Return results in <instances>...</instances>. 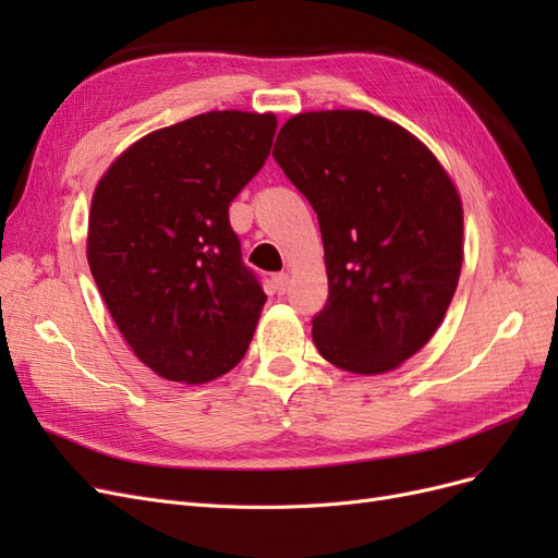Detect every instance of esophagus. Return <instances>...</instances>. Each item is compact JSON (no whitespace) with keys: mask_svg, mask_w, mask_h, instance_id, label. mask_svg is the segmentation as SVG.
<instances>
[{"mask_svg":"<svg viewBox=\"0 0 558 558\" xmlns=\"http://www.w3.org/2000/svg\"><path fill=\"white\" fill-rule=\"evenodd\" d=\"M289 283H291V279H289V275H286V272H279V275H275V279H272V286H275L277 295H283L286 291H289Z\"/></svg>","mask_w":558,"mask_h":558,"instance_id":"obj_1","label":"esophagus"}]
</instances>
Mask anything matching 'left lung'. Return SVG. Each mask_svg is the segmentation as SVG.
<instances>
[{
	"label": "left lung",
	"mask_w": 558,
	"mask_h": 558,
	"mask_svg": "<svg viewBox=\"0 0 558 558\" xmlns=\"http://www.w3.org/2000/svg\"><path fill=\"white\" fill-rule=\"evenodd\" d=\"M275 160L318 216L328 302L320 356L353 375L400 367L440 328L463 265V205L410 130L361 109L295 113Z\"/></svg>",
	"instance_id": "left-lung-1"
}]
</instances>
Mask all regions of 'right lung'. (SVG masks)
I'll list each match as a JSON object with an SVG mask.
<instances>
[{
	"label": "right lung",
	"mask_w": 558,
	"mask_h": 558,
	"mask_svg": "<svg viewBox=\"0 0 558 558\" xmlns=\"http://www.w3.org/2000/svg\"><path fill=\"white\" fill-rule=\"evenodd\" d=\"M275 132V113H199L130 144L95 185L93 279L134 356L162 379L214 381L251 344L267 295L228 209Z\"/></svg>",
	"instance_id": "add662e5"
}]
</instances>
